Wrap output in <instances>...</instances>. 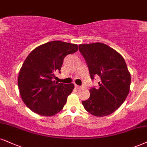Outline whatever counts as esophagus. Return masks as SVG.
I'll return each mask as SVG.
<instances>
[{"label":"esophagus","mask_w":147,"mask_h":147,"mask_svg":"<svg viewBox=\"0 0 147 147\" xmlns=\"http://www.w3.org/2000/svg\"><path fill=\"white\" fill-rule=\"evenodd\" d=\"M75 88H78H78H80V86H79V85L75 84Z\"/></svg>","instance_id":"1"}]
</instances>
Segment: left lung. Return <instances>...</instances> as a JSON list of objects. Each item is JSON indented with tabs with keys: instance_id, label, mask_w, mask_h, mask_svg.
<instances>
[{
	"instance_id": "8db88e82",
	"label": "left lung",
	"mask_w": 147,
	"mask_h": 147,
	"mask_svg": "<svg viewBox=\"0 0 147 147\" xmlns=\"http://www.w3.org/2000/svg\"><path fill=\"white\" fill-rule=\"evenodd\" d=\"M87 63L90 78L100 77L99 88H91L90 97L82 104L95 117L111 115L122 105L129 94L131 75L123 57L103 43L79 45Z\"/></svg>"
}]
</instances>
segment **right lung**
<instances>
[{
  "label": "right lung",
  "mask_w": 147,
  "mask_h": 147,
  "mask_svg": "<svg viewBox=\"0 0 147 147\" xmlns=\"http://www.w3.org/2000/svg\"><path fill=\"white\" fill-rule=\"evenodd\" d=\"M77 44L52 41L37 47L25 59L18 85L22 99L32 112L51 117L63 110L74 84L53 80L67 55L77 52Z\"/></svg>",
  "instance_id": "obj_1"
}]
</instances>
